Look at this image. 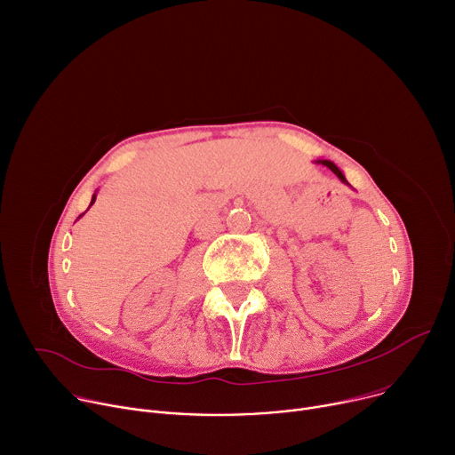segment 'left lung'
Masks as SVG:
<instances>
[{
	"label": "left lung",
	"instance_id": "left-lung-1",
	"mask_svg": "<svg viewBox=\"0 0 455 455\" xmlns=\"http://www.w3.org/2000/svg\"><path fill=\"white\" fill-rule=\"evenodd\" d=\"M318 163H322V164H323V166H327V168H329V170H331V172H332V173H335V175H337V177H339V179H340V180H342V183H346V185H347V180H346V177H344V173H342V172H340V170H339V166H337V164H335V163H331V161H318Z\"/></svg>",
	"mask_w": 455,
	"mask_h": 455
}]
</instances>
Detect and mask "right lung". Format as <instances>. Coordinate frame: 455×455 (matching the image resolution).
<instances>
[{
    "label": "right lung",
    "instance_id": "right-lung-1",
    "mask_svg": "<svg viewBox=\"0 0 455 455\" xmlns=\"http://www.w3.org/2000/svg\"><path fill=\"white\" fill-rule=\"evenodd\" d=\"M95 203V196H93V199H91V204H93Z\"/></svg>",
    "mask_w": 455,
    "mask_h": 455
}]
</instances>
